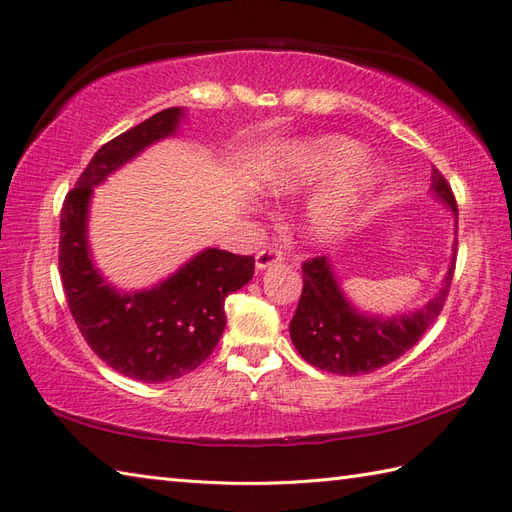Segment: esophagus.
<instances>
[{
  "mask_svg": "<svg viewBox=\"0 0 512 512\" xmlns=\"http://www.w3.org/2000/svg\"><path fill=\"white\" fill-rule=\"evenodd\" d=\"M281 259H284V255H281V250H277V248H264L262 253H257L255 266H257V270H266L270 266L279 264Z\"/></svg>",
  "mask_w": 512,
  "mask_h": 512,
  "instance_id": "1",
  "label": "esophagus"
}]
</instances>
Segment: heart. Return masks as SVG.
<instances>
[{"instance_id": "b5f03b06", "label": "heart", "mask_w": 512, "mask_h": 512, "mask_svg": "<svg viewBox=\"0 0 512 512\" xmlns=\"http://www.w3.org/2000/svg\"><path fill=\"white\" fill-rule=\"evenodd\" d=\"M363 158L365 147L345 136H321L290 145L273 162L268 173L270 189L279 195H290L332 184L308 206L306 213L310 233L328 239L345 231L383 178L380 167L363 162Z\"/></svg>"}]
</instances>
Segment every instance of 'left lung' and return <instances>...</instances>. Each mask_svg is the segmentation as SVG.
I'll use <instances>...</instances> for the list:
<instances>
[{
	"instance_id": "obj_1",
	"label": "left lung",
	"mask_w": 512,
	"mask_h": 512,
	"mask_svg": "<svg viewBox=\"0 0 512 512\" xmlns=\"http://www.w3.org/2000/svg\"><path fill=\"white\" fill-rule=\"evenodd\" d=\"M431 191L451 209L458 233V204L449 182L436 167L431 173ZM455 250L458 239L453 242L451 264L438 295L429 299L424 308L398 317H378L356 310L343 295L328 257L303 262V292L290 321V339L297 352L310 365L339 376L369 374L396 361L420 341V336L442 312L453 279Z\"/></svg>"
}]
</instances>
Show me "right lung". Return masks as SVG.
I'll use <instances>...</instances> for the list:
<instances>
[{
  "mask_svg": "<svg viewBox=\"0 0 512 512\" xmlns=\"http://www.w3.org/2000/svg\"><path fill=\"white\" fill-rule=\"evenodd\" d=\"M182 118V107H169L105 143L61 209L59 273L72 317L101 361L143 383H165L202 365L226 328L224 299L255 273L253 257L204 248L154 288L123 292L92 262L94 187L149 145L176 134Z\"/></svg>",
  "mask_w": 512,
  "mask_h": 512,
  "instance_id": "add662e5",
  "label": "right lung"
}]
</instances>
